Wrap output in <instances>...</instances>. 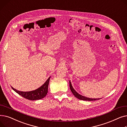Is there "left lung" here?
Instances as JSON below:
<instances>
[{"label": "left lung", "instance_id": "left-lung-1", "mask_svg": "<svg viewBox=\"0 0 127 127\" xmlns=\"http://www.w3.org/2000/svg\"><path fill=\"white\" fill-rule=\"evenodd\" d=\"M69 88L70 89L72 92V93L73 94L76 98H77L79 99L80 100H85V101H94V100H98L101 98H88L86 97L85 96H83L80 94H79L78 92H77L76 91V90L73 88L72 84L71 83L70 81H69Z\"/></svg>", "mask_w": 127, "mask_h": 127}]
</instances>
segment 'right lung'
I'll return each mask as SVG.
<instances>
[{"mask_svg":"<svg viewBox=\"0 0 127 127\" xmlns=\"http://www.w3.org/2000/svg\"><path fill=\"white\" fill-rule=\"evenodd\" d=\"M50 77H49L46 81L39 88L29 92H22L18 91L12 87V89L14 90L19 95L22 96L26 99L30 100H35L41 99L45 97L48 93V88L49 82Z\"/></svg>","mask_w":127,"mask_h":127,"instance_id":"1","label":"right lung"}]
</instances>
